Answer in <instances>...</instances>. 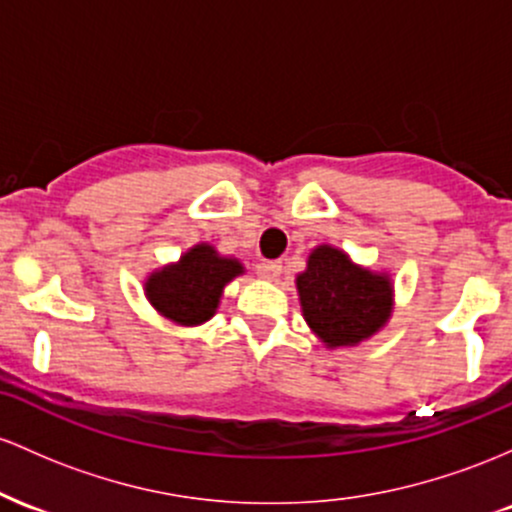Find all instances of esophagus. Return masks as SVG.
I'll return each mask as SVG.
<instances>
[{
  "label": "esophagus",
  "mask_w": 512,
  "mask_h": 512,
  "mask_svg": "<svg viewBox=\"0 0 512 512\" xmlns=\"http://www.w3.org/2000/svg\"><path fill=\"white\" fill-rule=\"evenodd\" d=\"M280 271H283V263H280V261L258 263V275H261L263 280H278Z\"/></svg>",
  "instance_id": "34e87169"
}]
</instances>
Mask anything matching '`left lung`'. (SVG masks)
Segmentation results:
<instances>
[{
    "label": "left lung",
    "mask_w": 512,
    "mask_h": 512,
    "mask_svg": "<svg viewBox=\"0 0 512 512\" xmlns=\"http://www.w3.org/2000/svg\"><path fill=\"white\" fill-rule=\"evenodd\" d=\"M304 321L329 348L358 346L392 317L394 285L387 273L355 266L348 254L321 244L297 275Z\"/></svg>",
    "instance_id": "obj_1"
}]
</instances>
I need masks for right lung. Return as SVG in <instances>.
Segmentation results:
<instances>
[{
	"label": "right lung",
	"instance_id": "right-lung-1",
	"mask_svg": "<svg viewBox=\"0 0 512 512\" xmlns=\"http://www.w3.org/2000/svg\"><path fill=\"white\" fill-rule=\"evenodd\" d=\"M241 273L244 266L237 258L220 256L210 244H195L179 261L149 275L145 295L162 317L198 326L217 312L225 285Z\"/></svg>",
	"mask_w": 512,
	"mask_h": 512
}]
</instances>
